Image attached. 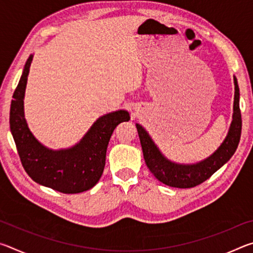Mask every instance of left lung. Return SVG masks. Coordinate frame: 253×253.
Wrapping results in <instances>:
<instances>
[{
  "instance_id": "obj_1",
  "label": "left lung",
  "mask_w": 253,
  "mask_h": 253,
  "mask_svg": "<svg viewBox=\"0 0 253 253\" xmlns=\"http://www.w3.org/2000/svg\"><path fill=\"white\" fill-rule=\"evenodd\" d=\"M234 105H233V121L231 124L229 134L219 149L210 156L208 160L196 165H177L169 162L162 155L151 137L140 125H136L138 131L140 144H142L144 160L151 173L158 181L166 185L177 188H190L198 186L207 181L217 169L228 162L237 147L241 137L242 119L239 106V85L234 78Z\"/></svg>"
}]
</instances>
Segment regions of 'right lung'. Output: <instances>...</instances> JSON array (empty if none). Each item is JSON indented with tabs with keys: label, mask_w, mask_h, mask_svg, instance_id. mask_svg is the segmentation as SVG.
<instances>
[{
	"label": "right lung",
	"mask_w": 253,
	"mask_h": 253,
	"mask_svg": "<svg viewBox=\"0 0 253 253\" xmlns=\"http://www.w3.org/2000/svg\"><path fill=\"white\" fill-rule=\"evenodd\" d=\"M32 55L25 63L10 109V127L21 163L34 182L65 194L90 190L99 181L106 164V152L117 125L129 121L125 110L105 115L93 124L75 147L53 152L34 138L23 113V98Z\"/></svg>",
	"instance_id": "1"
}]
</instances>
